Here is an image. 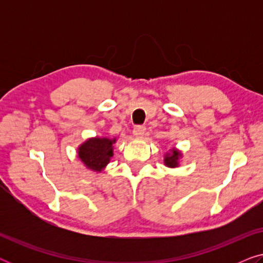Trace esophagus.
Returning a JSON list of instances; mask_svg holds the SVG:
<instances>
[{
    "instance_id": "1",
    "label": "esophagus",
    "mask_w": 263,
    "mask_h": 263,
    "mask_svg": "<svg viewBox=\"0 0 263 263\" xmlns=\"http://www.w3.org/2000/svg\"><path fill=\"white\" fill-rule=\"evenodd\" d=\"M145 133H146V128L143 127V125H136L134 130H133V134H134L136 138H142V136L145 135Z\"/></svg>"
}]
</instances>
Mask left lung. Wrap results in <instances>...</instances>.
<instances>
[{
    "label": "left lung",
    "instance_id": "8db88e82",
    "mask_svg": "<svg viewBox=\"0 0 263 263\" xmlns=\"http://www.w3.org/2000/svg\"><path fill=\"white\" fill-rule=\"evenodd\" d=\"M181 156H182L181 152H178L177 149H172L170 153H167L166 156H165L164 163L168 167H177L178 166V159H179V157H181Z\"/></svg>",
    "mask_w": 263,
    "mask_h": 263
}]
</instances>
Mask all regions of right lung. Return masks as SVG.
Returning <instances> with one entry per match:
<instances>
[{
	"instance_id": "right-lung-1",
	"label": "right lung",
	"mask_w": 263,
	"mask_h": 263,
	"mask_svg": "<svg viewBox=\"0 0 263 263\" xmlns=\"http://www.w3.org/2000/svg\"><path fill=\"white\" fill-rule=\"evenodd\" d=\"M115 141V139L106 138L88 139L79 147V158L91 170L102 171L114 156L112 145Z\"/></svg>"
}]
</instances>
